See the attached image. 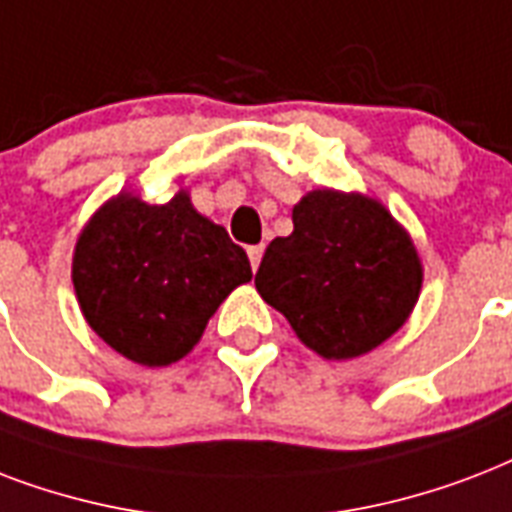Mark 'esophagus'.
I'll list each match as a JSON object with an SVG mask.
<instances>
[{
	"instance_id": "obj_1",
	"label": "esophagus",
	"mask_w": 512,
	"mask_h": 512,
	"mask_svg": "<svg viewBox=\"0 0 512 512\" xmlns=\"http://www.w3.org/2000/svg\"><path fill=\"white\" fill-rule=\"evenodd\" d=\"M261 256H264V245H251V248H248V259H251L253 269L261 264Z\"/></svg>"
}]
</instances>
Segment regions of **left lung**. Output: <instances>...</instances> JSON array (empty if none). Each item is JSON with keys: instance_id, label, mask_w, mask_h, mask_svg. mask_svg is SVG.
Here are the masks:
<instances>
[{"instance_id": "obj_1", "label": "left lung", "mask_w": 512, "mask_h": 512, "mask_svg": "<svg viewBox=\"0 0 512 512\" xmlns=\"http://www.w3.org/2000/svg\"><path fill=\"white\" fill-rule=\"evenodd\" d=\"M291 219V235L264 251L256 291L304 347L326 360H352L403 328L425 269L382 200L323 186L293 205Z\"/></svg>"}]
</instances>
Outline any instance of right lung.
Segmentation results:
<instances>
[{
    "mask_svg": "<svg viewBox=\"0 0 512 512\" xmlns=\"http://www.w3.org/2000/svg\"><path fill=\"white\" fill-rule=\"evenodd\" d=\"M251 277L243 248L197 213L186 189L162 205L114 194L87 219L71 256L87 326L149 368L186 358L221 301Z\"/></svg>",
    "mask_w": 512,
    "mask_h": 512,
    "instance_id": "1",
    "label": "right lung"
}]
</instances>
